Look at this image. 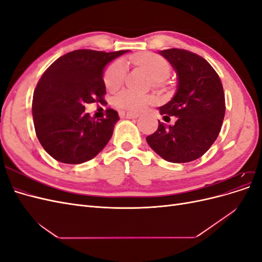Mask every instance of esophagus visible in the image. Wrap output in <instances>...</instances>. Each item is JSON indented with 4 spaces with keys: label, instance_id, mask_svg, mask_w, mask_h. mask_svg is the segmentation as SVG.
<instances>
[{
    "label": "esophagus",
    "instance_id": "1",
    "mask_svg": "<svg viewBox=\"0 0 262 262\" xmlns=\"http://www.w3.org/2000/svg\"><path fill=\"white\" fill-rule=\"evenodd\" d=\"M119 116H120V118H126V119H136L139 117L138 114L126 113V112H119Z\"/></svg>",
    "mask_w": 262,
    "mask_h": 262
}]
</instances>
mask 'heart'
<instances>
[{
  "label": "heart",
  "instance_id": "heart-1",
  "mask_svg": "<svg viewBox=\"0 0 262 262\" xmlns=\"http://www.w3.org/2000/svg\"><path fill=\"white\" fill-rule=\"evenodd\" d=\"M140 67L143 68L155 84L165 81L170 74V66L164 58L153 53H144L134 58ZM125 75V64L122 60H115L106 67L104 71V84L109 91H116L123 83ZM147 95L138 94L129 90L121 91L114 97V105L121 112H140L148 102Z\"/></svg>",
  "mask_w": 262,
  "mask_h": 262
}]
</instances>
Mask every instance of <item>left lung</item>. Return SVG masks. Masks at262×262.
Returning <instances> with one entry per match:
<instances>
[{
    "label": "left lung",
    "instance_id": "obj_1",
    "mask_svg": "<svg viewBox=\"0 0 262 262\" xmlns=\"http://www.w3.org/2000/svg\"><path fill=\"white\" fill-rule=\"evenodd\" d=\"M175 69L178 85L175 96L160 107L164 119L157 130L146 137L155 153L170 163H188L201 157L215 142L225 115V96L221 80L210 63L184 49L160 51ZM170 120V119H169Z\"/></svg>",
    "mask_w": 262,
    "mask_h": 262
}]
</instances>
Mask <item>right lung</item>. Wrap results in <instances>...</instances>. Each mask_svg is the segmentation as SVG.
<instances>
[{
	"instance_id": "1",
	"label": "right lung",
	"mask_w": 262,
	"mask_h": 262,
	"mask_svg": "<svg viewBox=\"0 0 262 262\" xmlns=\"http://www.w3.org/2000/svg\"><path fill=\"white\" fill-rule=\"evenodd\" d=\"M126 51L74 50L55 60L42 74L31 109L36 136L54 160L82 164L107 145L118 113L109 108L106 118L95 120L85 113V105L105 101L104 69Z\"/></svg>"
}]
</instances>
